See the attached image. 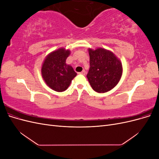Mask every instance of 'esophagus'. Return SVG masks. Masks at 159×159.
<instances>
[{"label": "esophagus", "instance_id": "34e87169", "mask_svg": "<svg viewBox=\"0 0 159 159\" xmlns=\"http://www.w3.org/2000/svg\"><path fill=\"white\" fill-rule=\"evenodd\" d=\"M85 73H86V72H85V71L84 70L82 71H81V72H78V74H82V75H85Z\"/></svg>", "mask_w": 159, "mask_h": 159}]
</instances>
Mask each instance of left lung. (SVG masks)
<instances>
[{"label":"left lung","mask_w":159,"mask_h":159,"mask_svg":"<svg viewBox=\"0 0 159 159\" xmlns=\"http://www.w3.org/2000/svg\"><path fill=\"white\" fill-rule=\"evenodd\" d=\"M88 52L90 68L87 78L91 88L96 92H107L121 78V62L112 52L102 48L95 50L89 48Z\"/></svg>","instance_id":"left-lung-1"}]
</instances>
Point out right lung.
<instances>
[{
  "label": "right lung",
  "mask_w": 159,
  "mask_h": 159,
  "mask_svg": "<svg viewBox=\"0 0 159 159\" xmlns=\"http://www.w3.org/2000/svg\"><path fill=\"white\" fill-rule=\"evenodd\" d=\"M70 54L69 50L61 48L50 53L42 64V78L48 86L56 91L66 90L77 75L73 68L66 63Z\"/></svg>",
  "instance_id": "1"
}]
</instances>
